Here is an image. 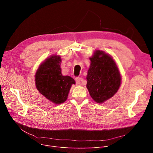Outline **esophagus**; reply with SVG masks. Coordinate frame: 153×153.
I'll return each instance as SVG.
<instances>
[{
  "mask_svg": "<svg viewBox=\"0 0 153 153\" xmlns=\"http://www.w3.org/2000/svg\"><path fill=\"white\" fill-rule=\"evenodd\" d=\"M76 82L77 84H80V83L82 81V78L81 77H76Z\"/></svg>",
  "mask_w": 153,
  "mask_h": 153,
  "instance_id": "obj_1",
  "label": "esophagus"
}]
</instances>
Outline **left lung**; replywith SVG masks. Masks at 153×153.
I'll list each match as a JSON object with an SVG mask.
<instances>
[{
    "instance_id": "obj_1",
    "label": "left lung",
    "mask_w": 153,
    "mask_h": 153,
    "mask_svg": "<svg viewBox=\"0 0 153 153\" xmlns=\"http://www.w3.org/2000/svg\"><path fill=\"white\" fill-rule=\"evenodd\" d=\"M89 59L86 87L92 99L102 103L118 91L122 84L121 74L112 56L103 51H94Z\"/></svg>"
}]
</instances>
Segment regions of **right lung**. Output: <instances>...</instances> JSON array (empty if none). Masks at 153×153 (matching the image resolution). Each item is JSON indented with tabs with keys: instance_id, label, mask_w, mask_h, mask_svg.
I'll return each instance as SVG.
<instances>
[{
	"instance_id": "1",
	"label": "right lung",
	"mask_w": 153,
	"mask_h": 153,
	"mask_svg": "<svg viewBox=\"0 0 153 153\" xmlns=\"http://www.w3.org/2000/svg\"><path fill=\"white\" fill-rule=\"evenodd\" d=\"M61 62L59 55H52L42 62L35 74L37 90L55 104L65 102L72 85L76 84L74 79L61 74Z\"/></svg>"
}]
</instances>
